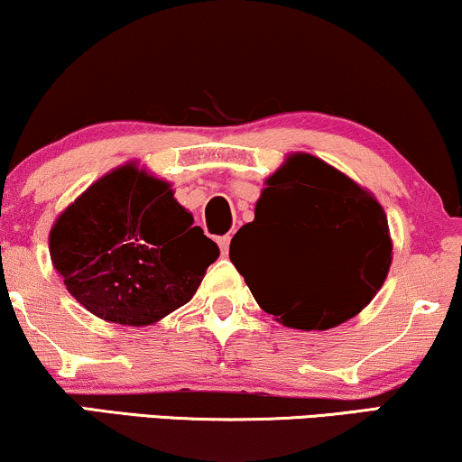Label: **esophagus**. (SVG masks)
<instances>
[{
	"label": "esophagus",
	"instance_id": "1",
	"mask_svg": "<svg viewBox=\"0 0 462 462\" xmlns=\"http://www.w3.org/2000/svg\"><path fill=\"white\" fill-rule=\"evenodd\" d=\"M217 245H219V249H221V254H227V249H230V235H226V236H219L217 238Z\"/></svg>",
	"mask_w": 462,
	"mask_h": 462
}]
</instances>
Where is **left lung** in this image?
Listing matches in <instances>:
<instances>
[{"label":"left lung","instance_id":"1","mask_svg":"<svg viewBox=\"0 0 462 462\" xmlns=\"http://www.w3.org/2000/svg\"><path fill=\"white\" fill-rule=\"evenodd\" d=\"M266 185L255 219L232 238V264L285 326L328 330L347 322L377 294L393 262L386 213L307 153L291 155ZM245 246L256 254H245Z\"/></svg>","mask_w":462,"mask_h":462}]
</instances>
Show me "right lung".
Wrapping results in <instances>:
<instances>
[{"instance_id": "right-lung-1", "label": "right lung", "mask_w": 462, "mask_h": 462, "mask_svg": "<svg viewBox=\"0 0 462 462\" xmlns=\"http://www.w3.org/2000/svg\"><path fill=\"white\" fill-rule=\"evenodd\" d=\"M219 247L132 163L93 183L51 230V260L97 318L147 326L189 302Z\"/></svg>"}]
</instances>
